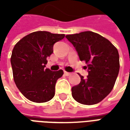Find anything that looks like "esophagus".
Instances as JSON below:
<instances>
[{
  "instance_id": "esophagus-1",
  "label": "esophagus",
  "mask_w": 130,
  "mask_h": 130,
  "mask_svg": "<svg viewBox=\"0 0 130 130\" xmlns=\"http://www.w3.org/2000/svg\"><path fill=\"white\" fill-rule=\"evenodd\" d=\"M64 74H65V76H70V75L71 74L70 72H66V71H65V72H64Z\"/></svg>"
}]
</instances>
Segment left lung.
Instances as JSON below:
<instances>
[{
	"label": "left lung",
	"instance_id": "left-lung-1",
	"mask_svg": "<svg viewBox=\"0 0 130 130\" xmlns=\"http://www.w3.org/2000/svg\"><path fill=\"white\" fill-rule=\"evenodd\" d=\"M65 37L76 49L79 59L87 63V78L72 88L73 98L79 103L93 105L111 93L120 69L117 48L100 35L85 31Z\"/></svg>",
	"mask_w": 130,
	"mask_h": 130
}]
</instances>
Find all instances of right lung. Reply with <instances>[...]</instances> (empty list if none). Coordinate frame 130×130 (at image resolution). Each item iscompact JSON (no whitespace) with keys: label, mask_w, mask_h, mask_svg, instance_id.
Listing matches in <instances>:
<instances>
[{"label":"right lung","mask_w":130,"mask_h":130,"mask_svg":"<svg viewBox=\"0 0 130 130\" xmlns=\"http://www.w3.org/2000/svg\"><path fill=\"white\" fill-rule=\"evenodd\" d=\"M64 37V34L37 31L23 37L14 46L11 56L14 81L28 100L42 103L54 98L55 86L63 71H51L45 65L46 58L54 52V44Z\"/></svg>","instance_id":"1"}]
</instances>
